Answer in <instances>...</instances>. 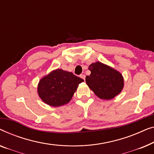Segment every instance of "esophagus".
<instances>
[{
  "mask_svg": "<svg viewBox=\"0 0 154 154\" xmlns=\"http://www.w3.org/2000/svg\"><path fill=\"white\" fill-rule=\"evenodd\" d=\"M80 77H81L82 79H83L84 80H85V79H86V76L84 75H80Z\"/></svg>",
  "mask_w": 154,
  "mask_h": 154,
  "instance_id": "obj_1",
  "label": "esophagus"
}]
</instances>
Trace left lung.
I'll list each match as a JSON object with an SVG mask.
<instances>
[{
  "mask_svg": "<svg viewBox=\"0 0 154 154\" xmlns=\"http://www.w3.org/2000/svg\"><path fill=\"white\" fill-rule=\"evenodd\" d=\"M88 69L91 75L86 77V82L97 96L110 100L120 94L123 87L121 73L100 62L91 64Z\"/></svg>",
  "mask_w": 154,
  "mask_h": 154,
  "instance_id": "1",
  "label": "left lung"
}]
</instances>
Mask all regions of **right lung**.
I'll list each match as a JSON object with an SVG mask.
<instances>
[{"label": "right lung", "mask_w": 154, "mask_h": 154, "mask_svg": "<svg viewBox=\"0 0 154 154\" xmlns=\"http://www.w3.org/2000/svg\"><path fill=\"white\" fill-rule=\"evenodd\" d=\"M84 82L73 73L57 69L40 80L38 92L40 98L53 107L63 105L70 101L79 84Z\"/></svg>", "instance_id": "1"}]
</instances>
